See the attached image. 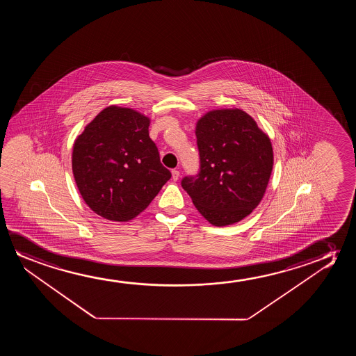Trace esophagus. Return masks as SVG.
I'll use <instances>...</instances> for the list:
<instances>
[{
  "label": "esophagus",
  "mask_w": 356,
  "mask_h": 356,
  "mask_svg": "<svg viewBox=\"0 0 356 356\" xmlns=\"http://www.w3.org/2000/svg\"><path fill=\"white\" fill-rule=\"evenodd\" d=\"M179 177H180V171H179V170L171 171V179H172V181L179 180Z\"/></svg>",
  "instance_id": "obj_1"
}]
</instances>
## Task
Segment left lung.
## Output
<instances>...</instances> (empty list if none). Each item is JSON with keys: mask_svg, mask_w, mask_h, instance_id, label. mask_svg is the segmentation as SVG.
<instances>
[{"mask_svg": "<svg viewBox=\"0 0 356 356\" xmlns=\"http://www.w3.org/2000/svg\"><path fill=\"white\" fill-rule=\"evenodd\" d=\"M200 172L181 186L214 226L236 224L263 200L273 165L268 135L241 109H215L195 127Z\"/></svg>", "mask_w": 356, "mask_h": 356, "instance_id": "obj_1", "label": "left lung"}]
</instances>
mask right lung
<instances>
[{"label":"right lung","instance_id":"obj_1","mask_svg":"<svg viewBox=\"0 0 356 356\" xmlns=\"http://www.w3.org/2000/svg\"><path fill=\"white\" fill-rule=\"evenodd\" d=\"M149 119L109 106L74 142L73 174L85 203L112 221H129L149 205L170 171L148 132Z\"/></svg>","mask_w":356,"mask_h":356}]
</instances>
